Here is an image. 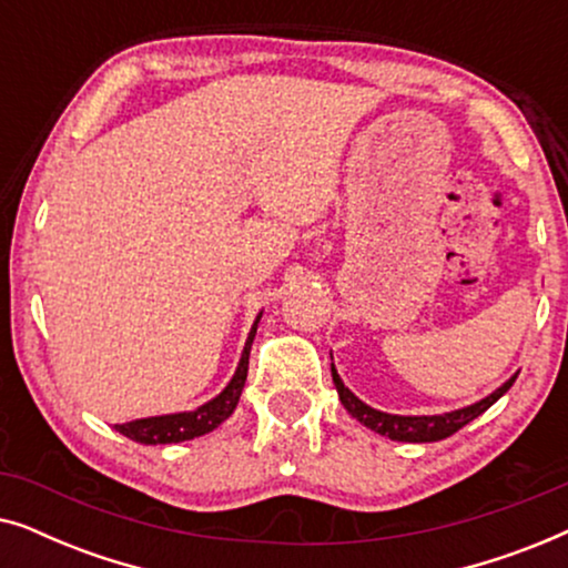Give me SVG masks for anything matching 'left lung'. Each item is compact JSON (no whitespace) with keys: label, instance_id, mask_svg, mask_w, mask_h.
<instances>
[{"label":"left lung","instance_id":"obj_1","mask_svg":"<svg viewBox=\"0 0 568 568\" xmlns=\"http://www.w3.org/2000/svg\"><path fill=\"white\" fill-rule=\"evenodd\" d=\"M331 375H333V383H336V390H338V398L344 403V408L352 414L354 418H359V422L367 426V429L377 432V434H385V437L390 439H398V442H439V439H447L453 437L457 429H463L465 424H470L473 418H478L484 414L486 408H491L496 400L501 398L504 393L509 390L511 385H515L517 377H511L504 383L499 390L488 395V398L473 403L468 408H460V410H453V414H442V416H393V414H383V410L367 406V403H362L356 395L348 390V387L341 383L336 367H331Z\"/></svg>","mask_w":568,"mask_h":568}]
</instances>
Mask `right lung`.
<instances>
[{
  "label": "right lung",
  "instance_id": "obj_1",
  "mask_svg": "<svg viewBox=\"0 0 568 568\" xmlns=\"http://www.w3.org/2000/svg\"><path fill=\"white\" fill-rule=\"evenodd\" d=\"M258 321L253 323L251 336L245 341L235 377L230 379V385L224 387L214 400L204 403V406L196 410H185V414L152 416V418H136V422H129V424H115V429H119L123 437L142 442V445H173V442H185L216 429L224 418H230V414L235 410L240 400V393H243V385L247 377V359H251V346L255 338V328H258Z\"/></svg>",
  "mask_w": 568,
  "mask_h": 568
}]
</instances>
